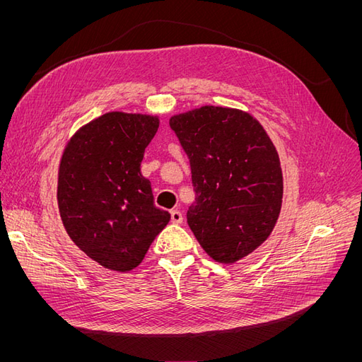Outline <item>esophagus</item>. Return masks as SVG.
<instances>
[{
	"label": "esophagus",
	"instance_id": "obj_1",
	"mask_svg": "<svg viewBox=\"0 0 362 362\" xmlns=\"http://www.w3.org/2000/svg\"><path fill=\"white\" fill-rule=\"evenodd\" d=\"M170 218H172V223H181L182 222V214L180 210H172L170 211Z\"/></svg>",
	"mask_w": 362,
	"mask_h": 362
}]
</instances>
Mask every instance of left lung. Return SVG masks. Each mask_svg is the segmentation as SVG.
<instances>
[{"instance_id": "left-lung-1", "label": "left lung", "mask_w": 362, "mask_h": 362, "mask_svg": "<svg viewBox=\"0 0 362 362\" xmlns=\"http://www.w3.org/2000/svg\"><path fill=\"white\" fill-rule=\"evenodd\" d=\"M169 124L190 161V229L213 259H242L278 221L282 172L275 146L257 119L234 108L205 105Z\"/></svg>"}]
</instances>
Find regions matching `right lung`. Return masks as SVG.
<instances>
[{"label":"right lung","instance_id":"right-lung-1","mask_svg":"<svg viewBox=\"0 0 362 362\" xmlns=\"http://www.w3.org/2000/svg\"><path fill=\"white\" fill-rule=\"evenodd\" d=\"M158 117L112 112L76 131L63 152L57 199L64 229L105 269L137 267L170 221L140 172Z\"/></svg>","mask_w":362,"mask_h":362}]
</instances>
